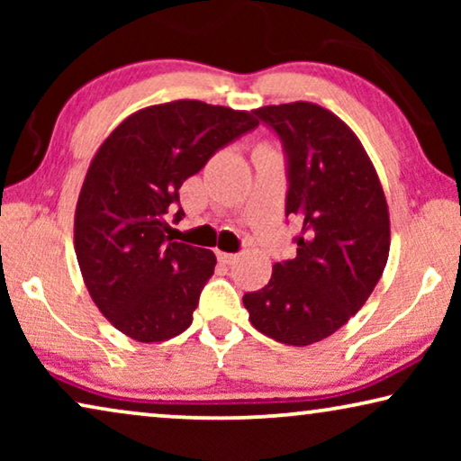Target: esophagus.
Returning <instances> with one entry per match:
<instances>
[{
  "label": "esophagus",
  "instance_id": "1",
  "mask_svg": "<svg viewBox=\"0 0 461 461\" xmlns=\"http://www.w3.org/2000/svg\"><path fill=\"white\" fill-rule=\"evenodd\" d=\"M218 260L222 264H232V262L239 260V256L237 254H226V251H218Z\"/></svg>",
  "mask_w": 461,
  "mask_h": 461
}]
</instances>
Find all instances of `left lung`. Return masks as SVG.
I'll use <instances>...</instances> for the list:
<instances>
[{
  "label": "left lung",
  "instance_id": "1",
  "mask_svg": "<svg viewBox=\"0 0 461 461\" xmlns=\"http://www.w3.org/2000/svg\"><path fill=\"white\" fill-rule=\"evenodd\" d=\"M254 115L281 136L289 161L287 216L302 226L294 260L243 295L251 325L287 346L330 338L363 308L386 268L390 213L355 131L325 106L298 100Z\"/></svg>",
  "mask_w": 461,
  "mask_h": 461
}]
</instances>
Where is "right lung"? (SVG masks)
I'll return each mask as SVG.
<instances>
[{
	"mask_svg": "<svg viewBox=\"0 0 461 461\" xmlns=\"http://www.w3.org/2000/svg\"><path fill=\"white\" fill-rule=\"evenodd\" d=\"M256 125L249 111L182 98L131 113L100 144L75 207L73 243L87 292L115 330L150 344L191 327L216 256L174 241L167 213L182 182Z\"/></svg>",
	"mask_w": 461,
	"mask_h": 461,
	"instance_id": "right-lung-1",
	"label": "right lung"
}]
</instances>
